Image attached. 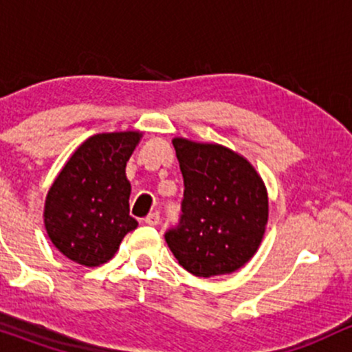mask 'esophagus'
Returning a JSON list of instances; mask_svg holds the SVG:
<instances>
[{
    "label": "esophagus",
    "mask_w": 352,
    "mask_h": 352,
    "mask_svg": "<svg viewBox=\"0 0 352 352\" xmlns=\"http://www.w3.org/2000/svg\"><path fill=\"white\" fill-rule=\"evenodd\" d=\"M144 223L148 224V226H157V224H160V212H149L144 218Z\"/></svg>",
    "instance_id": "34e87169"
}]
</instances>
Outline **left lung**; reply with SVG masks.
<instances>
[{"instance_id": "1", "label": "left lung", "mask_w": 352, "mask_h": 352, "mask_svg": "<svg viewBox=\"0 0 352 352\" xmlns=\"http://www.w3.org/2000/svg\"><path fill=\"white\" fill-rule=\"evenodd\" d=\"M184 179L179 226L166 232L177 263L197 278L243 267L266 232L270 201L263 177L239 153L223 144L175 138Z\"/></svg>"}]
</instances>
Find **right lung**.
<instances>
[{
	"mask_svg": "<svg viewBox=\"0 0 352 352\" xmlns=\"http://www.w3.org/2000/svg\"><path fill=\"white\" fill-rule=\"evenodd\" d=\"M141 138V131L89 136L54 177L43 219L53 246L71 261L86 267L108 263L138 228L129 216L126 163Z\"/></svg>",
	"mask_w": 352,
	"mask_h": 352,
	"instance_id": "right-lung-1",
	"label": "right lung"
}]
</instances>
